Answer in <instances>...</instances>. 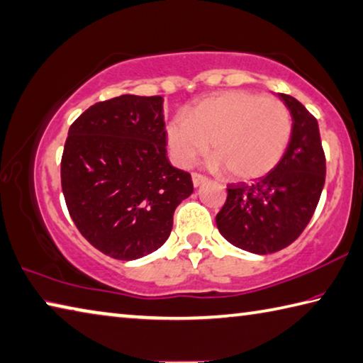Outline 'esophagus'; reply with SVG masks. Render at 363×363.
Returning <instances> with one entry per match:
<instances>
[{
	"label": "esophagus",
	"instance_id": "esophagus-1",
	"mask_svg": "<svg viewBox=\"0 0 363 363\" xmlns=\"http://www.w3.org/2000/svg\"><path fill=\"white\" fill-rule=\"evenodd\" d=\"M192 181H194V186L199 187V186H201L203 182L208 181V177L203 176V174H199V173H194L192 174Z\"/></svg>",
	"mask_w": 363,
	"mask_h": 363
}]
</instances>
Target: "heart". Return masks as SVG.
I'll return each mask as SVG.
<instances>
[{"instance_id": "heart-1", "label": "heart", "mask_w": 363, "mask_h": 363, "mask_svg": "<svg viewBox=\"0 0 363 363\" xmlns=\"http://www.w3.org/2000/svg\"><path fill=\"white\" fill-rule=\"evenodd\" d=\"M294 118L284 103L249 91H225L200 101L168 123L167 141L177 167L209 149L214 168L236 179H259L278 167L291 144Z\"/></svg>"}]
</instances>
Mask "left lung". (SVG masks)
Here are the masks:
<instances>
[{"label":"left lung","instance_id":"1","mask_svg":"<svg viewBox=\"0 0 363 363\" xmlns=\"http://www.w3.org/2000/svg\"><path fill=\"white\" fill-rule=\"evenodd\" d=\"M294 118L292 140L272 173L227 187L216 216L220 235L252 254H273L298 238L311 220L325 184L319 125L294 96L278 94Z\"/></svg>","mask_w":363,"mask_h":363}]
</instances>
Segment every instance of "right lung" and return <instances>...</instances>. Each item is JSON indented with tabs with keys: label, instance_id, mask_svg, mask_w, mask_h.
<instances>
[{
	"label": "right lung",
	"instance_id": "1",
	"mask_svg": "<svg viewBox=\"0 0 363 363\" xmlns=\"http://www.w3.org/2000/svg\"><path fill=\"white\" fill-rule=\"evenodd\" d=\"M69 216L91 246L136 260L163 246L192 177L167 157L162 96L100 101L69 127L62 157Z\"/></svg>",
	"mask_w": 363,
	"mask_h": 363
}]
</instances>
